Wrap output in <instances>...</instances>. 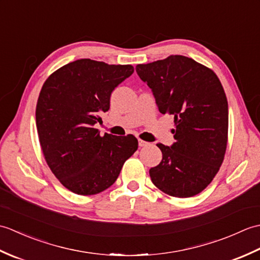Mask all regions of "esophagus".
Masks as SVG:
<instances>
[{"label":"esophagus","mask_w":260,"mask_h":260,"mask_svg":"<svg viewBox=\"0 0 260 260\" xmlns=\"http://www.w3.org/2000/svg\"><path fill=\"white\" fill-rule=\"evenodd\" d=\"M139 145H140L141 147H143V146H147V145H148V143H147V142H145V141H143V140H139Z\"/></svg>","instance_id":"esophagus-1"}]
</instances>
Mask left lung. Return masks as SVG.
<instances>
[{
  "label": "left lung",
  "instance_id": "obj_1",
  "mask_svg": "<svg viewBox=\"0 0 260 260\" xmlns=\"http://www.w3.org/2000/svg\"><path fill=\"white\" fill-rule=\"evenodd\" d=\"M136 73L155 97L159 113L174 117L175 143L156 144L162 161L150 170L157 189L190 198L211 183L228 143V102L213 71L184 56L137 64Z\"/></svg>",
  "mask_w": 260,
  "mask_h": 260
}]
</instances>
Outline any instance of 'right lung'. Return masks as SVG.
Returning <instances> with one entry per match:
<instances>
[{"mask_svg":"<svg viewBox=\"0 0 260 260\" xmlns=\"http://www.w3.org/2000/svg\"><path fill=\"white\" fill-rule=\"evenodd\" d=\"M133 73L131 64L79 59L52 73L41 88L36 121L43 156L60 183L76 194L108 189L139 147L133 135L101 136L93 127L109 109L112 91Z\"/></svg>","mask_w":260,"mask_h":260,"instance_id":"1","label":"right lung"}]
</instances>
